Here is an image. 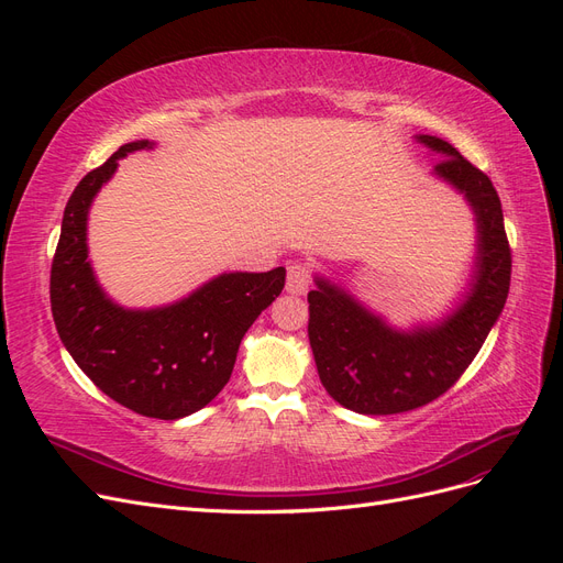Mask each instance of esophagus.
Masks as SVG:
<instances>
[{
  "label": "esophagus",
  "instance_id": "esophagus-1",
  "mask_svg": "<svg viewBox=\"0 0 563 563\" xmlns=\"http://www.w3.org/2000/svg\"><path fill=\"white\" fill-rule=\"evenodd\" d=\"M310 284H312V272L308 265L298 263V261L288 263V267H286V291L288 294L291 296L308 294Z\"/></svg>",
  "mask_w": 563,
  "mask_h": 563
}]
</instances>
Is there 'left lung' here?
Instances as JSON below:
<instances>
[{
	"label": "left lung",
	"mask_w": 563,
	"mask_h": 563,
	"mask_svg": "<svg viewBox=\"0 0 563 563\" xmlns=\"http://www.w3.org/2000/svg\"><path fill=\"white\" fill-rule=\"evenodd\" d=\"M416 141L444 157L432 176L470 203L476 258L463 300L441 319L411 329L391 327L347 288L314 275L308 335L319 380L340 406L364 416L413 411L444 395L482 350L509 291L512 253L496 187L451 143L437 135Z\"/></svg>",
	"instance_id": "obj_1"
}]
</instances>
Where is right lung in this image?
Returning <instances> with one entry per match:
<instances>
[{
	"label": "right lung",
	"mask_w": 563,
	"mask_h": 563,
	"mask_svg": "<svg viewBox=\"0 0 563 563\" xmlns=\"http://www.w3.org/2000/svg\"><path fill=\"white\" fill-rule=\"evenodd\" d=\"M152 147V141L122 145L67 199L51 265V312L65 350L98 389L141 416L178 420L228 385L244 333L282 294L286 269L223 272L162 308L114 302L89 261V211L119 159Z\"/></svg>",
	"instance_id": "obj_1"
}]
</instances>
